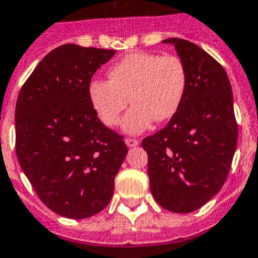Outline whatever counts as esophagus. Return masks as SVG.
Here are the masks:
<instances>
[{
	"label": "esophagus",
	"mask_w": 258,
	"mask_h": 258,
	"mask_svg": "<svg viewBox=\"0 0 258 258\" xmlns=\"http://www.w3.org/2000/svg\"><path fill=\"white\" fill-rule=\"evenodd\" d=\"M124 142L127 144V147H136V146H139V140L131 139V138H127Z\"/></svg>",
	"instance_id": "34e87169"
}]
</instances>
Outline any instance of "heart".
<instances>
[{
    "label": "heart",
    "mask_w": 258,
    "mask_h": 258,
    "mask_svg": "<svg viewBox=\"0 0 258 258\" xmlns=\"http://www.w3.org/2000/svg\"><path fill=\"white\" fill-rule=\"evenodd\" d=\"M110 81L95 79L89 86V98L103 124L115 127L122 112L134 104L123 120L127 134H140L152 122L173 118L187 91V69L176 55L136 51L115 63Z\"/></svg>",
    "instance_id": "1"
}]
</instances>
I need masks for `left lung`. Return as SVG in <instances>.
Returning a JSON list of instances; mask_svg holds the SVG:
<instances>
[{
  "label": "left lung",
  "mask_w": 258,
  "mask_h": 258,
  "mask_svg": "<svg viewBox=\"0 0 258 258\" xmlns=\"http://www.w3.org/2000/svg\"><path fill=\"white\" fill-rule=\"evenodd\" d=\"M187 69V91L164 128L142 142L148 155L152 196L167 211L189 213L221 189L236 146L231 82L207 51L181 38H167Z\"/></svg>",
  "instance_id": "obj_1"
}]
</instances>
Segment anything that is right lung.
<instances>
[{"instance_id":"add662e5","label":"right lung","mask_w":258,"mask_h":258,"mask_svg":"<svg viewBox=\"0 0 258 258\" xmlns=\"http://www.w3.org/2000/svg\"><path fill=\"white\" fill-rule=\"evenodd\" d=\"M115 50L68 43L51 50L25 82L16 104V151L42 203L68 219L99 213L128 152L100 122L89 98L95 71Z\"/></svg>"}]
</instances>
